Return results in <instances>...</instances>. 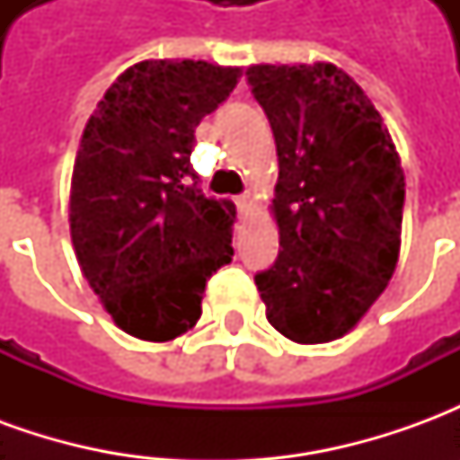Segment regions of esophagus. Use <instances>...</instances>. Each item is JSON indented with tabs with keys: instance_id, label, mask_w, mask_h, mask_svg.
<instances>
[{
	"instance_id": "34e87169",
	"label": "esophagus",
	"mask_w": 460,
	"mask_h": 460,
	"mask_svg": "<svg viewBox=\"0 0 460 460\" xmlns=\"http://www.w3.org/2000/svg\"><path fill=\"white\" fill-rule=\"evenodd\" d=\"M236 204H239V211H251L253 207H256V201H253V194H241L239 199H236Z\"/></svg>"
}]
</instances>
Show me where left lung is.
<instances>
[{
    "label": "left lung",
    "instance_id": "8db88e82",
    "mask_svg": "<svg viewBox=\"0 0 460 460\" xmlns=\"http://www.w3.org/2000/svg\"><path fill=\"white\" fill-rule=\"evenodd\" d=\"M279 152L276 263L256 276L266 318L300 345L347 335L399 261L404 170L382 115L332 64L249 66Z\"/></svg>",
    "mask_w": 460,
    "mask_h": 460
}]
</instances>
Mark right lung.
Returning <instances> with one entry per match:
<instances>
[{
  "label": "right lung",
  "mask_w": 460,
  "mask_h": 460,
  "mask_svg": "<svg viewBox=\"0 0 460 460\" xmlns=\"http://www.w3.org/2000/svg\"><path fill=\"white\" fill-rule=\"evenodd\" d=\"M239 66L150 58L98 101L75 152L68 224L88 286L122 332L167 342L197 325L207 279L234 256L236 207L207 199L194 130Z\"/></svg>",
  "instance_id": "right-lung-1"
}]
</instances>
